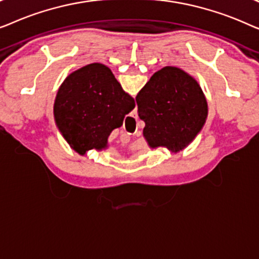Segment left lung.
<instances>
[{"label":"left lung","instance_id":"obj_1","mask_svg":"<svg viewBox=\"0 0 259 259\" xmlns=\"http://www.w3.org/2000/svg\"><path fill=\"white\" fill-rule=\"evenodd\" d=\"M136 101L148 145L165 146L172 152L186 147L207 116V104L199 84L177 67H164L154 73Z\"/></svg>","mask_w":259,"mask_h":259}]
</instances>
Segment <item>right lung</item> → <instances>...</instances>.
<instances>
[{
  "label": "right lung",
  "mask_w": 259,
  "mask_h": 259,
  "mask_svg": "<svg viewBox=\"0 0 259 259\" xmlns=\"http://www.w3.org/2000/svg\"><path fill=\"white\" fill-rule=\"evenodd\" d=\"M136 107L111 69L92 63L70 74L60 87L54 104L59 130L80 154L102 150L109 134L122 126L125 115Z\"/></svg>",
  "instance_id": "add662e5"
}]
</instances>
